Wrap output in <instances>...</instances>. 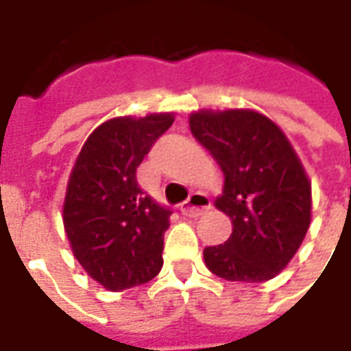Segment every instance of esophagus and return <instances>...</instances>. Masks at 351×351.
<instances>
[{
	"label": "esophagus",
	"mask_w": 351,
	"mask_h": 351,
	"mask_svg": "<svg viewBox=\"0 0 351 351\" xmlns=\"http://www.w3.org/2000/svg\"><path fill=\"white\" fill-rule=\"evenodd\" d=\"M208 208H210V199H208V195L195 191V193H191L190 199L180 206V213H182L184 216H188V218H199V216H203Z\"/></svg>",
	"instance_id": "34e87169"
}]
</instances>
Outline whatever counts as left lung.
Masks as SVG:
<instances>
[{
    "mask_svg": "<svg viewBox=\"0 0 351 351\" xmlns=\"http://www.w3.org/2000/svg\"><path fill=\"white\" fill-rule=\"evenodd\" d=\"M193 137L223 173L214 205L233 233L203 250L206 269L229 282H267L284 271L312 220V184L295 148L269 116L254 108L190 114Z\"/></svg>",
    "mask_w": 351,
    "mask_h": 351,
    "instance_id": "left-lung-1",
    "label": "left lung"
}]
</instances>
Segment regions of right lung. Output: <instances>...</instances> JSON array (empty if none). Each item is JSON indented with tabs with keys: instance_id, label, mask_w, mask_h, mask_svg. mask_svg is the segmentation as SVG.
<instances>
[{
	"instance_id": "add662e5",
	"label": "right lung",
	"mask_w": 351,
	"mask_h": 351,
	"mask_svg": "<svg viewBox=\"0 0 351 351\" xmlns=\"http://www.w3.org/2000/svg\"><path fill=\"white\" fill-rule=\"evenodd\" d=\"M175 112L116 116L97 125L75 160L64 197L73 256L108 291L150 282L163 267L171 208L138 188L137 167Z\"/></svg>"
}]
</instances>
